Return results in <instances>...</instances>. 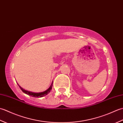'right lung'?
I'll return each instance as SVG.
<instances>
[{"label": "right lung", "mask_w": 123, "mask_h": 123, "mask_svg": "<svg viewBox=\"0 0 123 123\" xmlns=\"http://www.w3.org/2000/svg\"><path fill=\"white\" fill-rule=\"evenodd\" d=\"M18 86H19V85H18ZM52 86H53V82H52L51 86H50V87H49L48 89H47L46 91H44V92H38V93H35V92H31V91H27V90H24V89H23L21 87H20L19 86V87L20 88V89L22 90V91L24 93L27 94V95H29V96L33 97L38 98V97H44V96H45L48 95V94L51 91L52 88Z\"/></svg>", "instance_id": "right-lung-1"}]
</instances>
